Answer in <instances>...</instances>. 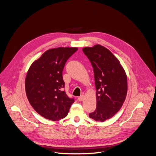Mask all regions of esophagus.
I'll return each mask as SVG.
<instances>
[{
	"instance_id": "esophagus-1",
	"label": "esophagus",
	"mask_w": 156,
	"mask_h": 156,
	"mask_svg": "<svg viewBox=\"0 0 156 156\" xmlns=\"http://www.w3.org/2000/svg\"><path fill=\"white\" fill-rule=\"evenodd\" d=\"M84 96L83 95H82V96H79V97L78 98V100H79V101H82L84 100Z\"/></svg>"
}]
</instances>
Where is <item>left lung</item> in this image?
Listing matches in <instances>:
<instances>
[{
	"instance_id": "obj_1",
	"label": "left lung",
	"mask_w": 156,
	"mask_h": 156,
	"mask_svg": "<svg viewBox=\"0 0 156 156\" xmlns=\"http://www.w3.org/2000/svg\"><path fill=\"white\" fill-rule=\"evenodd\" d=\"M94 69L96 89V109L89 116L97 122H105L119 111L126 100L127 76L120 61L101 45L83 49Z\"/></svg>"
}]
</instances>
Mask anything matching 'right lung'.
<instances>
[{
	"label": "right lung",
	"instance_id": "right-lung-1",
	"mask_svg": "<svg viewBox=\"0 0 156 156\" xmlns=\"http://www.w3.org/2000/svg\"><path fill=\"white\" fill-rule=\"evenodd\" d=\"M77 48L46 51L32 64L25 79V91L34 109L46 119L59 120L67 116L74 99L63 90L62 71Z\"/></svg>",
	"mask_w": 156,
	"mask_h": 156
}]
</instances>
